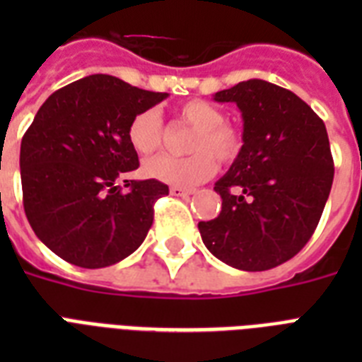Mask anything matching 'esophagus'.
Returning a JSON list of instances; mask_svg holds the SVG:
<instances>
[{
    "label": "esophagus",
    "instance_id": "obj_1",
    "mask_svg": "<svg viewBox=\"0 0 362 362\" xmlns=\"http://www.w3.org/2000/svg\"><path fill=\"white\" fill-rule=\"evenodd\" d=\"M170 193L175 195V197H189L195 193V189H187V187H180V186H173L170 187Z\"/></svg>",
    "mask_w": 362,
    "mask_h": 362
}]
</instances>
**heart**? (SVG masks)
<instances>
[{
	"label": "heart",
	"mask_w": 362,
	"mask_h": 362,
	"mask_svg": "<svg viewBox=\"0 0 362 362\" xmlns=\"http://www.w3.org/2000/svg\"><path fill=\"white\" fill-rule=\"evenodd\" d=\"M176 115L184 124L193 127V135L187 142L186 158L156 156L142 163V175L152 180L165 182L170 186H195L209 180L216 173V160L231 163L242 150L240 131L226 124V115L218 105L192 99L176 109ZM127 141L141 156L156 152L163 141V122L158 110H142L131 120L127 127Z\"/></svg>",
	"instance_id": "obj_1"
}]
</instances>
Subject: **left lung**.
<instances>
[{
  "label": "left lung",
  "instance_id": "obj_1",
  "mask_svg": "<svg viewBox=\"0 0 362 362\" xmlns=\"http://www.w3.org/2000/svg\"><path fill=\"white\" fill-rule=\"evenodd\" d=\"M242 112V150L214 184L221 212L199 221L212 255L238 270H269L314 235L334 178L325 124L303 99L261 78L214 95Z\"/></svg>",
  "mask_w": 362,
  "mask_h": 362
}]
</instances>
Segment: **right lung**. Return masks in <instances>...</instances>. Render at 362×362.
Masks as SVG:
<instances>
[{
	"instance_id": "right-lung-1",
	"label": "right lung",
	"mask_w": 362,
	"mask_h": 362,
	"mask_svg": "<svg viewBox=\"0 0 362 362\" xmlns=\"http://www.w3.org/2000/svg\"><path fill=\"white\" fill-rule=\"evenodd\" d=\"M169 93L110 75L71 82L37 110L20 144L24 210L37 238L67 263L103 269L135 252L153 221L159 180H116L139 167L127 127Z\"/></svg>"
}]
</instances>
